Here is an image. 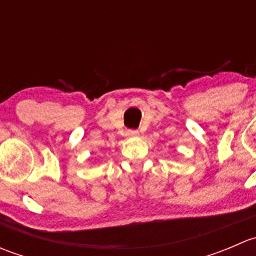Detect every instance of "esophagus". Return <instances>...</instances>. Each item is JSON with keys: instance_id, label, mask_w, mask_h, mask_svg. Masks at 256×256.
Segmentation results:
<instances>
[{"instance_id": "obj_1", "label": "esophagus", "mask_w": 256, "mask_h": 256, "mask_svg": "<svg viewBox=\"0 0 256 256\" xmlns=\"http://www.w3.org/2000/svg\"><path fill=\"white\" fill-rule=\"evenodd\" d=\"M126 136H128V138H138V130H128Z\"/></svg>"}]
</instances>
